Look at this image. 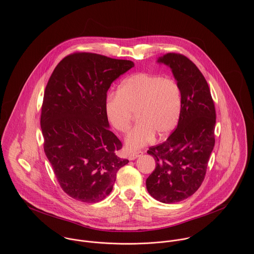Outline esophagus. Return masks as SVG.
I'll list each match as a JSON object with an SVG mask.
<instances>
[{"mask_svg":"<svg viewBox=\"0 0 254 254\" xmlns=\"http://www.w3.org/2000/svg\"><path fill=\"white\" fill-rule=\"evenodd\" d=\"M143 154L142 151H136V152H130L128 154V158L129 160H135L136 158H138L139 156H141Z\"/></svg>","mask_w":254,"mask_h":254,"instance_id":"34e87169","label":"esophagus"}]
</instances>
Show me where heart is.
Segmentation results:
<instances>
[{"mask_svg": "<svg viewBox=\"0 0 254 254\" xmlns=\"http://www.w3.org/2000/svg\"><path fill=\"white\" fill-rule=\"evenodd\" d=\"M116 95H109L105 111L110 125L125 132L136 110L137 124L125 137L128 150H136L154 138L166 137L177 125L181 114V90L176 81L161 75L137 73L124 79Z\"/></svg>", "mask_w": 254, "mask_h": 254, "instance_id": "heart-1", "label": "heart"}]
</instances>
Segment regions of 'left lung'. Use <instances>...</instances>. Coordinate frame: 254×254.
Here are the masks:
<instances>
[{
	"label": "left lung",
	"instance_id": "8db88e82",
	"mask_svg": "<svg viewBox=\"0 0 254 254\" xmlns=\"http://www.w3.org/2000/svg\"><path fill=\"white\" fill-rule=\"evenodd\" d=\"M157 64L168 66L180 87L181 114L168 139L148 148L156 162L145 186L148 193L163 203L179 202L192 195L204 179L213 150L216 113L208 84L185 56L169 53Z\"/></svg>",
	"mask_w": 254,
	"mask_h": 254
}]
</instances>
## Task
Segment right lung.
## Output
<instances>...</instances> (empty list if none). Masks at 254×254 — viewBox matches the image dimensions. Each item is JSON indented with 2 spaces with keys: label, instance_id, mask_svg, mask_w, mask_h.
Masks as SVG:
<instances>
[{
  "label": "right lung",
  "instance_id": "1",
  "mask_svg": "<svg viewBox=\"0 0 254 254\" xmlns=\"http://www.w3.org/2000/svg\"><path fill=\"white\" fill-rule=\"evenodd\" d=\"M134 63L91 53L64 58L47 84L41 113L44 150L62 189L74 199L108 196L117 171L129 160L109 130L105 103L112 82Z\"/></svg>",
  "mask_w": 254,
  "mask_h": 254
}]
</instances>
